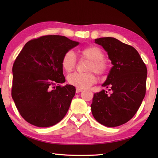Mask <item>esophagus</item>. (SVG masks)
<instances>
[{"label": "esophagus", "mask_w": 158, "mask_h": 158, "mask_svg": "<svg viewBox=\"0 0 158 158\" xmlns=\"http://www.w3.org/2000/svg\"><path fill=\"white\" fill-rule=\"evenodd\" d=\"M83 91L82 89H79V88H77L76 89V92L77 93H80V92H81Z\"/></svg>", "instance_id": "esophagus-1"}]
</instances>
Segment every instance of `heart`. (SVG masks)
<instances>
[{
  "instance_id": "1",
  "label": "heart",
  "mask_w": 158,
  "mask_h": 158,
  "mask_svg": "<svg viewBox=\"0 0 158 158\" xmlns=\"http://www.w3.org/2000/svg\"><path fill=\"white\" fill-rule=\"evenodd\" d=\"M80 55L83 58L90 60L88 70L94 72L98 75H103L107 72L109 64L104 59L103 52L98 47L90 46L81 49ZM76 56L72 51L66 52L62 59V66L66 72H70L76 66ZM69 84L79 89H87L96 82V77L92 73H73L68 77Z\"/></svg>"
}]
</instances>
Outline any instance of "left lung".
<instances>
[{
  "label": "left lung",
  "mask_w": 158,
  "mask_h": 158,
  "mask_svg": "<svg viewBox=\"0 0 158 158\" xmlns=\"http://www.w3.org/2000/svg\"><path fill=\"white\" fill-rule=\"evenodd\" d=\"M108 53L113 64L102 86L109 88L94 93L92 115L103 126L116 127L128 122L141 105L146 92L147 70L138 52L113 37L95 39Z\"/></svg>",
  "instance_id": "obj_1"
}]
</instances>
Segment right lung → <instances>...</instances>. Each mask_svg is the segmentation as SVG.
<instances>
[{
    "instance_id": "right-lung-1",
    "label": "right lung",
    "mask_w": 158,
    "mask_h": 158,
    "mask_svg": "<svg viewBox=\"0 0 158 158\" xmlns=\"http://www.w3.org/2000/svg\"><path fill=\"white\" fill-rule=\"evenodd\" d=\"M66 36L46 35L25 44L13 66L11 96L20 115L37 127H49L61 121L75 94L65 82L62 59L79 45Z\"/></svg>"
}]
</instances>
